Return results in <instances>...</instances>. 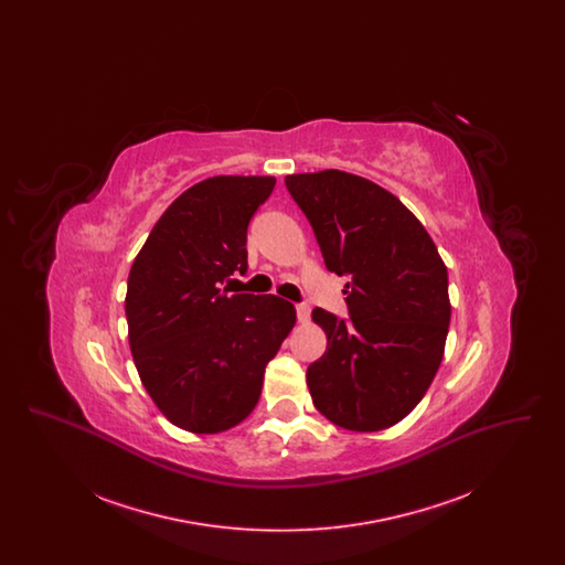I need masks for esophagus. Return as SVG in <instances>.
Here are the masks:
<instances>
[{
    "mask_svg": "<svg viewBox=\"0 0 565 565\" xmlns=\"http://www.w3.org/2000/svg\"><path fill=\"white\" fill-rule=\"evenodd\" d=\"M296 316H298V322H309V316H311V309H309V305H296Z\"/></svg>",
    "mask_w": 565,
    "mask_h": 565,
    "instance_id": "34e87169",
    "label": "esophagus"
}]
</instances>
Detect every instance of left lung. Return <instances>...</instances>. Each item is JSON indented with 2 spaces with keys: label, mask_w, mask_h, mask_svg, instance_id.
I'll return each instance as SVG.
<instances>
[{
  "label": "left lung",
  "mask_w": 565,
  "mask_h": 565,
  "mask_svg": "<svg viewBox=\"0 0 565 565\" xmlns=\"http://www.w3.org/2000/svg\"><path fill=\"white\" fill-rule=\"evenodd\" d=\"M323 263L350 275V320L313 309L326 351L307 369L316 408L334 426L379 431L422 403L445 355L451 320L447 267L398 196L339 169L286 175Z\"/></svg>",
  "instance_id": "left-lung-1"
}]
</instances>
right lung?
<instances>
[{"instance_id": "add662e5", "label": "right lung", "mask_w": 565, "mask_h": 565, "mask_svg": "<svg viewBox=\"0 0 565 565\" xmlns=\"http://www.w3.org/2000/svg\"><path fill=\"white\" fill-rule=\"evenodd\" d=\"M273 189V175L207 178L164 210L135 256L125 298L135 369L182 430L220 434L242 424L295 328L292 302L220 288L247 269V224Z\"/></svg>"}]
</instances>
